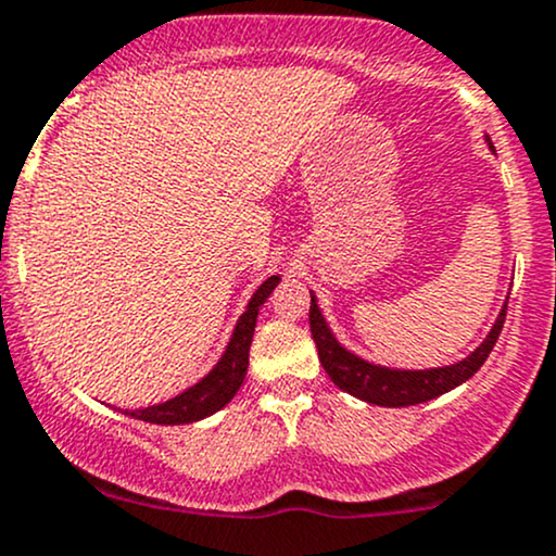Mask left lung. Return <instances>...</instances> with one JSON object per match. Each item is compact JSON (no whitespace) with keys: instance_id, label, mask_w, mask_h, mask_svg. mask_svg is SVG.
I'll list each match as a JSON object with an SVG mask.
<instances>
[{"instance_id":"1","label":"left lung","mask_w":556,"mask_h":556,"mask_svg":"<svg viewBox=\"0 0 556 556\" xmlns=\"http://www.w3.org/2000/svg\"><path fill=\"white\" fill-rule=\"evenodd\" d=\"M504 316H507V305L502 308L500 318H496V324L491 327L486 340L481 342V348H476V353H470L468 358L455 363V366L429 368V371H394V368L374 366V363H366L358 358V355L348 353L329 331L314 295H311L308 311L311 334H314L318 361H321L329 379L334 381L342 392L381 407L418 405V402H429L433 397H439V394L450 392V389L460 387L463 381H468L470 376L486 363L491 348L500 340Z\"/></svg>"}]
</instances>
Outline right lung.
<instances>
[{
	"label": "right lung",
	"mask_w": 556,
	"mask_h": 556,
	"mask_svg": "<svg viewBox=\"0 0 556 556\" xmlns=\"http://www.w3.org/2000/svg\"><path fill=\"white\" fill-rule=\"evenodd\" d=\"M279 277H269L264 285L253 292L251 303H248L245 314L240 316L238 327L232 331V340H229L225 355L216 363L214 371L203 376L195 387L185 389L182 394L172 397L162 405L143 407V410H125V416L146 420V424H159V426H180V424H193L212 413L225 407L229 400L235 397L242 379L248 371V350H251L253 329H256V316L258 308L264 305V300L271 295V290L277 287Z\"/></svg>",
	"instance_id": "1"
}]
</instances>
